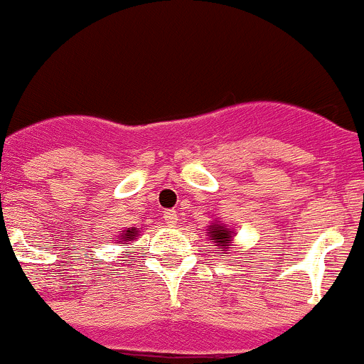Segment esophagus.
<instances>
[{"label":"esophagus","mask_w":364,"mask_h":364,"mask_svg":"<svg viewBox=\"0 0 364 364\" xmlns=\"http://www.w3.org/2000/svg\"><path fill=\"white\" fill-rule=\"evenodd\" d=\"M163 217H164V223H166L170 228L177 226L178 215H177V212H175V210H168V212H164Z\"/></svg>","instance_id":"34e87169"}]
</instances>
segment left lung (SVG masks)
Returning a JSON list of instances; mask_svg holds the SVG:
<instances>
[{"instance_id": "obj_1", "label": "left lung", "mask_w": 364, "mask_h": 364, "mask_svg": "<svg viewBox=\"0 0 364 364\" xmlns=\"http://www.w3.org/2000/svg\"><path fill=\"white\" fill-rule=\"evenodd\" d=\"M207 231H208L207 237L212 240V242L215 243V247H219L220 250L231 249V245H233V237L237 235L233 230H230L226 224L220 223V220H213V223L208 226Z\"/></svg>"}]
</instances>
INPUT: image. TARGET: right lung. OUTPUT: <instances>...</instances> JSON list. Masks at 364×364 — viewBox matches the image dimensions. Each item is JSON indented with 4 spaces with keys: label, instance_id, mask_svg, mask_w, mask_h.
<instances>
[{
    "label": "right lung",
    "instance_id": "right-lung-1",
    "mask_svg": "<svg viewBox=\"0 0 364 364\" xmlns=\"http://www.w3.org/2000/svg\"><path fill=\"white\" fill-rule=\"evenodd\" d=\"M138 233H140V230H138V228H127V230L121 231V233H119L117 238H119V242H122L126 245L127 242H133V240L138 237Z\"/></svg>",
    "mask_w": 364,
    "mask_h": 364
}]
</instances>
